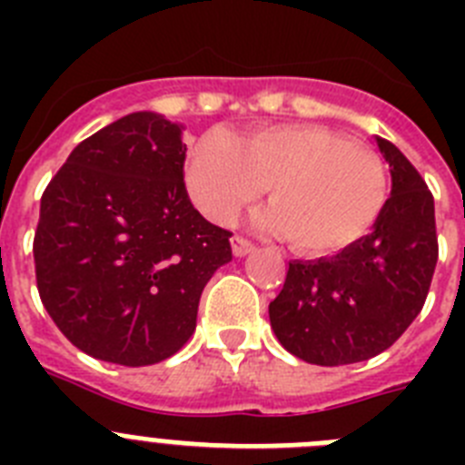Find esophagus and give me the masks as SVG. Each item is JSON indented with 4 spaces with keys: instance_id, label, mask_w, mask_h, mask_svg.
Listing matches in <instances>:
<instances>
[{
    "instance_id": "34e87169",
    "label": "esophagus",
    "mask_w": 465,
    "mask_h": 465,
    "mask_svg": "<svg viewBox=\"0 0 465 465\" xmlns=\"http://www.w3.org/2000/svg\"><path fill=\"white\" fill-rule=\"evenodd\" d=\"M252 252H253V244L246 240V237H242V235L232 237V253H235L237 258L246 256V253H252Z\"/></svg>"
}]
</instances>
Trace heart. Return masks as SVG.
<instances>
[{
    "mask_svg": "<svg viewBox=\"0 0 465 465\" xmlns=\"http://www.w3.org/2000/svg\"><path fill=\"white\" fill-rule=\"evenodd\" d=\"M193 203L230 223L265 186L261 223L305 253L342 252L371 232L386 204V172L372 151L319 125H268L232 137L209 133L186 165Z\"/></svg>",
    "mask_w": 465,
    "mask_h": 465,
    "instance_id": "obj_1",
    "label": "heart"
}]
</instances>
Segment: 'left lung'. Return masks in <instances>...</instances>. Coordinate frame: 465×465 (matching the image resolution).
Listing matches in <instances>:
<instances>
[{
  "mask_svg": "<svg viewBox=\"0 0 465 465\" xmlns=\"http://www.w3.org/2000/svg\"><path fill=\"white\" fill-rule=\"evenodd\" d=\"M375 142L391 172V197L372 232L335 256L291 261L270 302L277 340L307 363L332 368L381 354L429 295L438 262L433 195L391 142Z\"/></svg>",
  "mask_w": 465,
  "mask_h": 465,
  "instance_id": "left-lung-1",
  "label": "left lung"
}]
</instances>
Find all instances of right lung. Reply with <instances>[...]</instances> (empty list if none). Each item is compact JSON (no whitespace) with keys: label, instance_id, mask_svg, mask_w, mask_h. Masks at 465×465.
Here are the masks:
<instances>
[{"label":"right lung","instance_id":"1","mask_svg":"<svg viewBox=\"0 0 465 465\" xmlns=\"http://www.w3.org/2000/svg\"><path fill=\"white\" fill-rule=\"evenodd\" d=\"M182 130L153 111L127 114L84 139L41 195L36 289L93 359H170L195 331L212 274L232 261V232L188 197Z\"/></svg>","mask_w":465,"mask_h":465}]
</instances>
